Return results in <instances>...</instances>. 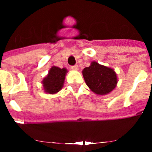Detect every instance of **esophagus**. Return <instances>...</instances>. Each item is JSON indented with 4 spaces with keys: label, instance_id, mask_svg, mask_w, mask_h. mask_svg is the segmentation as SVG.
<instances>
[{
    "label": "esophagus",
    "instance_id": "34e87169",
    "mask_svg": "<svg viewBox=\"0 0 152 152\" xmlns=\"http://www.w3.org/2000/svg\"><path fill=\"white\" fill-rule=\"evenodd\" d=\"M72 70H75V71H77V70H78V66L77 65H73V66H72Z\"/></svg>",
    "mask_w": 152,
    "mask_h": 152
}]
</instances>
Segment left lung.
I'll list each match as a JSON object with an SVG mask.
<instances>
[{
    "label": "left lung",
    "mask_w": 152,
    "mask_h": 152,
    "mask_svg": "<svg viewBox=\"0 0 152 152\" xmlns=\"http://www.w3.org/2000/svg\"><path fill=\"white\" fill-rule=\"evenodd\" d=\"M83 76L87 85L96 94L105 95L116 88L117 77L114 70L96 61L83 70Z\"/></svg>",
    "instance_id": "left-lung-1"
}]
</instances>
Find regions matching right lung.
<instances>
[{
    "label": "right lung",
    "mask_w": 152,
    "mask_h": 152,
    "mask_svg": "<svg viewBox=\"0 0 152 152\" xmlns=\"http://www.w3.org/2000/svg\"><path fill=\"white\" fill-rule=\"evenodd\" d=\"M67 70L53 66L49 70V74L42 80L43 88L46 93L56 94L62 88Z\"/></svg>",
    "instance_id": "right-lung-1"
}]
</instances>
